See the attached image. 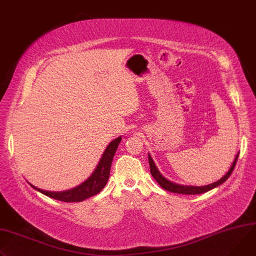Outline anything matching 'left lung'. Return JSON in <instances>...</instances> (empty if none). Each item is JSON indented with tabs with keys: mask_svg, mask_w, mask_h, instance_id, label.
<instances>
[{
	"mask_svg": "<svg viewBox=\"0 0 256 256\" xmlns=\"http://www.w3.org/2000/svg\"><path fill=\"white\" fill-rule=\"evenodd\" d=\"M238 156H239V152L237 153L233 164H232L230 170H228V172L218 180L212 182V184H209L206 186H201V187H197V186H184V184H180L176 182H174L170 180H168L164 174H162L159 170L157 168L155 162L153 160V158L151 157L150 154H148V160H149V166H150V172L152 176L155 178V180L159 184V186L161 188H164L166 191L172 192V193H178V194H186V195H195V194H202L205 193L207 191H210L218 186H220L222 184H224L230 176V174L233 172L235 166H236V162L238 160Z\"/></svg>",
	"mask_w": 256,
	"mask_h": 256,
	"instance_id": "left-lung-1",
	"label": "left lung"
}]
</instances>
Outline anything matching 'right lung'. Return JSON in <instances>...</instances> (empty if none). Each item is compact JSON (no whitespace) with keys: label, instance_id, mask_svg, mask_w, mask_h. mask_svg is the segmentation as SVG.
I'll list each match as a JSON object with an SVG mask.
<instances>
[{"label":"right lung","instance_id":"obj_1","mask_svg":"<svg viewBox=\"0 0 256 256\" xmlns=\"http://www.w3.org/2000/svg\"><path fill=\"white\" fill-rule=\"evenodd\" d=\"M120 141H122V136L116 138L113 141H111L107 146V148L105 149V151L103 152L102 157L100 158V161L98 162V166L95 168V170L92 172V174L84 182H82L80 184L76 186V187L72 189L61 191V192H52V191H46V190L36 188V186L30 184V182L28 184L34 190L40 192L46 196L59 200V201H63V202L84 201L101 192L102 189L106 186L109 178V174H110V168H111L112 160Z\"/></svg>","mask_w":256,"mask_h":256}]
</instances>
